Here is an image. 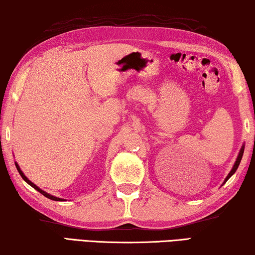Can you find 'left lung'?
<instances>
[{"mask_svg":"<svg viewBox=\"0 0 255 255\" xmlns=\"http://www.w3.org/2000/svg\"><path fill=\"white\" fill-rule=\"evenodd\" d=\"M243 153H244V146L241 148V152H240V154H238V157H237V160H236V162H235V164H234V167H233V169H232V171L229 172V175L227 176V178H226V180L225 181H227L230 177H232L234 173H235V171L237 170V168H238V165H240V163H241V160H242V156H243Z\"/></svg>","mask_w":255,"mask_h":255,"instance_id":"left-lung-1","label":"left lung"}]
</instances>
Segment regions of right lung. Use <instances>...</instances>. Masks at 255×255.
Returning a JSON list of instances; mask_svg holds the SVG:
<instances>
[{"instance_id": "right-lung-1", "label": "right lung", "mask_w": 255, "mask_h": 255, "mask_svg": "<svg viewBox=\"0 0 255 255\" xmlns=\"http://www.w3.org/2000/svg\"><path fill=\"white\" fill-rule=\"evenodd\" d=\"M15 167H17V170L19 171V173H20V176H21V177H22V179H23V180H25L27 184H29V185L31 186V187H33V188H35V189H36V191H38V192H39L40 194H43V195H44V196H45V197H47V199H50V200H53V201H63L62 199H59V197L52 196V195H50V194H47L46 192H44V191H42V189H40V188H38V187H37V186H36L35 184H33V183H31V181H30L29 179H28V178H27V177H26L25 175H23V172H22L21 170H20L19 165H18L17 163H15Z\"/></svg>"}]
</instances>
